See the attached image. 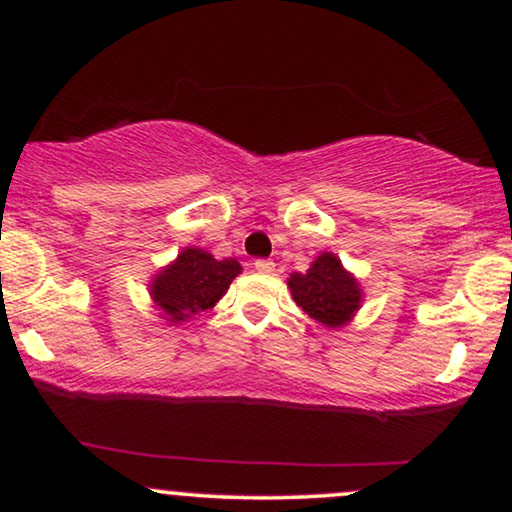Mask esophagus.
I'll use <instances>...</instances> for the list:
<instances>
[{
    "label": "esophagus",
    "mask_w": 512,
    "mask_h": 512,
    "mask_svg": "<svg viewBox=\"0 0 512 512\" xmlns=\"http://www.w3.org/2000/svg\"><path fill=\"white\" fill-rule=\"evenodd\" d=\"M254 268H256L258 272H265V275H268V272L275 270V263H272L270 258H256Z\"/></svg>",
    "instance_id": "1"
}]
</instances>
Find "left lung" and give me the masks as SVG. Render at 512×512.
I'll list each match as a JSON object with an SVG mask.
<instances>
[{
	"instance_id": "left-lung-1",
	"label": "left lung",
	"mask_w": 512,
	"mask_h": 512,
	"mask_svg": "<svg viewBox=\"0 0 512 512\" xmlns=\"http://www.w3.org/2000/svg\"><path fill=\"white\" fill-rule=\"evenodd\" d=\"M289 286L296 305L328 328L342 326L359 310V284L333 254H321L305 275H291Z\"/></svg>"
}]
</instances>
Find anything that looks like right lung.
Listing matches in <instances>:
<instances>
[{
  "mask_svg": "<svg viewBox=\"0 0 512 512\" xmlns=\"http://www.w3.org/2000/svg\"><path fill=\"white\" fill-rule=\"evenodd\" d=\"M240 270L235 258L216 261L202 249H184L177 261L153 279V303L167 314V321H186L214 307Z\"/></svg>",
  "mask_w": 512,
  "mask_h": 512,
  "instance_id": "obj_1",
  "label": "right lung"
}]
</instances>
